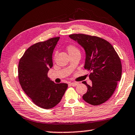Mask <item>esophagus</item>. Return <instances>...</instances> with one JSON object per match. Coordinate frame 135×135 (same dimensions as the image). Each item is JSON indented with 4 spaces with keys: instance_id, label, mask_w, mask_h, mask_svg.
<instances>
[{
    "instance_id": "1",
    "label": "esophagus",
    "mask_w": 135,
    "mask_h": 135,
    "mask_svg": "<svg viewBox=\"0 0 135 135\" xmlns=\"http://www.w3.org/2000/svg\"><path fill=\"white\" fill-rule=\"evenodd\" d=\"M78 82H72V83H70V84L71 85V86H73V87H75V86L78 85Z\"/></svg>"
}]
</instances>
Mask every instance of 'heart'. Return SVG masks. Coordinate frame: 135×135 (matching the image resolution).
I'll use <instances>...</instances> for the list:
<instances>
[{
	"instance_id": "obj_1",
	"label": "heart",
	"mask_w": 135,
	"mask_h": 135,
	"mask_svg": "<svg viewBox=\"0 0 135 135\" xmlns=\"http://www.w3.org/2000/svg\"><path fill=\"white\" fill-rule=\"evenodd\" d=\"M67 49L69 55L73 53H80L79 49L74 45H68Z\"/></svg>"
}]
</instances>
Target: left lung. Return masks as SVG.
<instances>
[{"label":"left lung","instance_id":"left-lung-1","mask_svg":"<svg viewBox=\"0 0 135 135\" xmlns=\"http://www.w3.org/2000/svg\"><path fill=\"white\" fill-rule=\"evenodd\" d=\"M84 48L85 53L84 68L91 71L90 86L85 81L87 91L82 98L87 103L98 105L106 102L113 94L122 75L120 59L113 47L102 38L74 34L69 36Z\"/></svg>","mask_w":135,"mask_h":135}]
</instances>
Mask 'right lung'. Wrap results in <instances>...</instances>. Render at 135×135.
<instances>
[{"mask_svg":"<svg viewBox=\"0 0 135 135\" xmlns=\"http://www.w3.org/2000/svg\"><path fill=\"white\" fill-rule=\"evenodd\" d=\"M59 37L38 42L26 50L20 60L18 76L25 93L39 107L50 109L61 101L68 84L50 80L48 72L53 67V53Z\"/></svg>","mask_w":135,"mask_h":135,"instance_id":"1","label":"right lung"}]
</instances>
